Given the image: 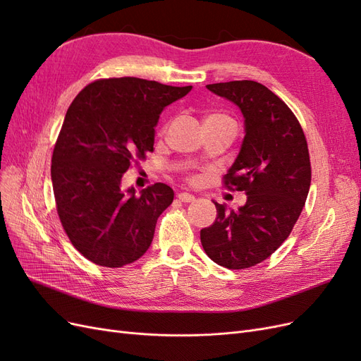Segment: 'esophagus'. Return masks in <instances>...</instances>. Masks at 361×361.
<instances>
[{"mask_svg": "<svg viewBox=\"0 0 361 361\" xmlns=\"http://www.w3.org/2000/svg\"><path fill=\"white\" fill-rule=\"evenodd\" d=\"M178 200L179 202H183V203H191V202H194L195 200V197L192 194H188V192H178Z\"/></svg>", "mask_w": 361, "mask_h": 361, "instance_id": "esophagus-1", "label": "esophagus"}]
</instances>
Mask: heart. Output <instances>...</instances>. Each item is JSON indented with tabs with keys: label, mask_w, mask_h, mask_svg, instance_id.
Here are the masks:
<instances>
[{
	"label": "heart",
	"mask_w": 361,
	"mask_h": 361,
	"mask_svg": "<svg viewBox=\"0 0 361 361\" xmlns=\"http://www.w3.org/2000/svg\"><path fill=\"white\" fill-rule=\"evenodd\" d=\"M215 116H221V114H212V116H209V117H215ZM166 129H167V126H162V129H161V134L166 133Z\"/></svg>",
	"instance_id": "heart-1"
}]
</instances>
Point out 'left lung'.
<instances>
[{
  "label": "left lung",
  "instance_id": "8db88e82",
  "mask_svg": "<svg viewBox=\"0 0 361 361\" xmlns=\"http://www.w3.org/2000/svg\"><path fill=\"white\" fill-rule=\"evenodd\" d=\"M236 104L245 118L243 147L223 178L224 188L245 191L247 203L226 211L200 231V241L215 264L245 269L268 259L286 241L307 199L312 167L307 140L290 108L256 81L206 85Z\"/></svg>",
  "mask_w": 361,
  "mask_h": 361
}]
</instances>
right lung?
I'll list each match as a JSON object with an SVG mask.
<instances>
[{
	"label": "right lung",
	"mask_w": 361,
	"mask_h": 361,
	"mask_svg": "<svg viewBox=\"0 0 361 361\" xmlns=\"http://www.w3.org/2000/svg\"><path fill=\"white\" fill-rule=\"evenodd\" d=\"M192 89L134 76L90 82L68 108L54 146L57 214L72 245L90 262L120 268L143 256L173 190L120 188L133 162L154 152L161 111Z\"/></svg>",
	"instance_id": "obj_1"
}]
</instances>
